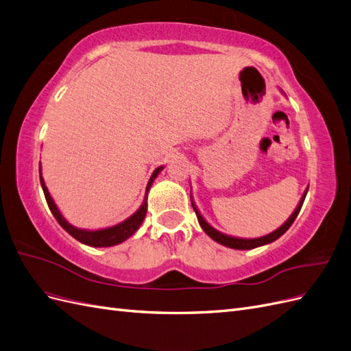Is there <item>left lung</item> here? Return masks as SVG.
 <instances>
[{"label":"left lung","mask_w":351,"mask_h":351,"mask_svg":"<svg viewBox=\"0 0 351 351\" xmlns=\"http://www.w3.org/2000/svg\"><path fill=\"white\" fill-rule=\"evenodd\" d=\"M281 93H282V91H281ZM282 94H284V93H282ZM284 95H285V94H284ZM307 191H308V186L304 189V193H303L302 198H300V202H298L297 207L294 208L293 215L289 216L281 226H279L278 229H275L274 232H270V234L263 235V237H260V238H239V237L226 235V234H223V232L217 231V229L213 228L212 225H210V223L207 222V220L203 217V215L199 213V210H198V207H197V204H195V202H194V198H193V194H189V195H191V204H193V208H194V212H195V215H197L199 226L203 228V231H204L210 238H212L213 241H216V243H219V244H222V245H225V247H229V248H235V250H252V248L262 247V245H266V244H270V243L276 241V239H278L279 237H282V235L288 231L289 226L293 225L295 217L298 216L300 210H302V206H303V203H304V198H306Z\"/></svg>","instance_id":"left-lung-1"}]
</instances>
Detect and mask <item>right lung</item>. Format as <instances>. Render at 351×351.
Segmentation results:
<instances>
[{
  "label": "right lung",
  "instance_id": "obj_1",
  "mask_svg": "<svg viewBox=\"0 0 351 351\" xmlns=\"http://www.w3.org/2000/svg\"><path fill=\"white\" fill-rule=\"evenodd\" d=\"M163 167L165 166H158L157 169H154V172H153L152 178H149V181H148L147 188H145L144 202H143L141 206H139L136 212L129 216L128 219H125L123 222H120L114 226L101 228V229H82V228H76L72 223H69L66 217L58 210L57 204L54 203L51 194L48 193V188L45 185L44 178H43L41 166H39V181H41V186H43V191H44V195H45V199H47L49 210H51V213L54 215V217H56L57 222L60 223V226H62L69 235H72L75 239H77L79 243H82V244L89 245V247H113V245H117L120 243L126 241L129 237H132L138 231V228L141 226V223L144 222L145 215H147L148 191H149V188H152L154 179L163 170Z\"/></svg>",
  "mask_w": 351,
  "mask_h": 351
}]
</instances>
